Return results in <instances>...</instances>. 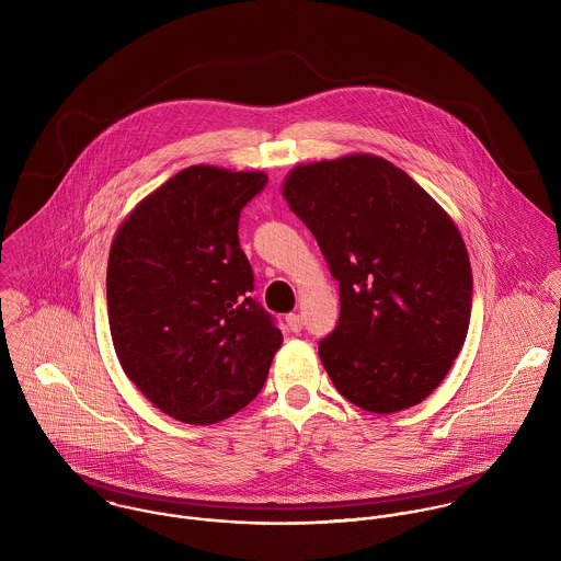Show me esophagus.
Instances as JSON below:
<instances>
[{
  "instance_id": "1",
  "label": "esophagus",
  "mask_w": 561,
  "mask_h": 561,
  "mask_svg": "<svg viewBox=\"0 0 561 561\" xmlns=\"http://www.w3.org/2000/svg\"><path fill=\"white\" fill-rule=\"evenodd\" d=\"M287 325L291 332H300L302 330V318L298 313H289L287 316Z\"/></svg>"
}]
</instances>
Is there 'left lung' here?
Segmentation results:
<instances>
[{"mask_svg":"<svg viewBox=\"0 0 561 561\" xmlns=\"http://www.w3.org/2000/svg\"><path fill=\"white\" fill-rule=\"evenodd\" d=\"M283 194L339 283V321L320 341L336 391L378 414L425 400L460 354L473 307L451 218L376 156L298 165Z\"/></svg>","mask_w":561,"mask_h":561,"instance_id":"left-lung-1","label":"left lung"}]
</instances>
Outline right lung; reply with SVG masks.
<instances>
[{
	"mask_svg": "<svg viewBox=\"0 0 561 561\" xmlns=\"http://www.w3.org/2000/svg\"><path fill=\"white\" fill-rule=\"evenodd\" d=\"M263 172L190 165L123 222L107 261V318L127 378L165 414L218 423L259 396L283 343L252 298L241 209Z\"/></svg>",
	"mask_w": 561,
	"mask_h": 561,
	"instance_id": "add662e5",
	"label": "right lung"
}]
</instances>
